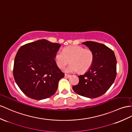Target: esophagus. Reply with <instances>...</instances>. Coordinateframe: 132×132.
Listing matches in <instances>:
<instances>
[{
  "label": "esophagus",
  "instance_id": "esophagus-1",
  "mask_svg": "<svg viewBox=\"0 0 132 132\" xmlns=\"http://www.w3.org/2000/svg\"><path fill=\"white\" fill-rule=\"evenodd\" d=\"M70 76H71V75H67V74H65V78H69V77H70Z\"/></svg>",
  "mask_w": 132,
  "mask_h": 132
}]
</instances>
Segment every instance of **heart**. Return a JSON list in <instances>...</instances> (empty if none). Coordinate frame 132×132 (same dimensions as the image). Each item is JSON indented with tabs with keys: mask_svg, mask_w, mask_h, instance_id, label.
<instances>
[{
	"mask_svg": "<svg viewBox=\"0 0 132 132\" xmlns=\"http://www.w3.org/2000/svg\"><path fill=\"white\" fill-rule=\"evenodd\" d=\"M54 59L61 69H65L69 62H71L67 67V72L72 73L77 71L85 72L92 67L94 55L90 49H85L80 46H69L65 47L62 52H57Z\"/></svg>",
	"mask_w": 132,
	"mask_h": 132,
	"instance_id": "heart-1",
	"label": "heart"
}]
</instances>
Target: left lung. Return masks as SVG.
I'll return each instance as SVG.
<instances>
[{"label": "left lung", "instance_id": "1", "mask_svg": "<svg viewBox=\"0 0 132 132\" xmlns=\"http://www.w3.org/2000/svg\"><path fill=\"white\" fill-rule=\"evenodd\" d=\"M92 51L94 62L87 72L78 76L79 82L72 86L79 95L89 98L103 95L113 84L117 76V60L112 50L93 41L82 43Z\"/></svg>", "mask_w": 132, "mask_h": 132}]
</instances>
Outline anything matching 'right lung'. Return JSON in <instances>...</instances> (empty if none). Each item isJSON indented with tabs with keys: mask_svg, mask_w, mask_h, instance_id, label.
Segmentation results:
<instances>
[{
	"mask_svg": "<svg viewBox=\"0 0 132 132\" xmlns=\"http://www.w3.org/2000/svg\"><path fill=\"white\" fill-rule=\"evenodd\" d=\"M61 45L46 39L20 47L14 59L13 76L22 92L35 100L47 99L56 93L63 73L55 62Z\"/></svg>",
	"mask_w": 132,
	"mask_h": 132,
	"instance_id": "1",
	"label": "right lung"
}]
</instances>
